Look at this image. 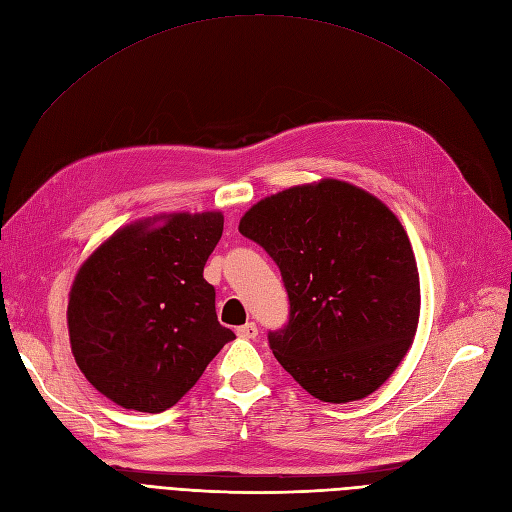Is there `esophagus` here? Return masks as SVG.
<instances>
[{"label": "esophagus", "mask_w": 512, "mask_h": 512, "mask_svg": "<svg viewBox=\"0 0 512 512\" xmlns=\"http://www.w3.org/2000/svg\"><path fill=\"white\" fill-rule=\"evenodd\" d=\"M237 335H239L241 339H256L258 327H256L254 322H247V324H243V327H237Z\"/></svg>", "instance_id": "1"}]
</instances>
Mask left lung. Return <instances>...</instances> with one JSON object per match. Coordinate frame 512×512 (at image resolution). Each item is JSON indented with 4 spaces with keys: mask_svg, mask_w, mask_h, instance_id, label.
<instances>
[{
    "mask_svg": "<svg viewBox=\"0 0 512 512\" xmlns=\"http://www.w3.org/2000/svg\"><path fill=\"white\" fill-rule=\"evenodd\" d=\"M239 232L282 273L288 322L275 359L320 401L374 393L408 352L421 286L404 226L378 198L327 179L260 200Z\"/></svg>",
    "mask_w": 512,
    "mask_h": 512,
    "instance_id": "1",
    "label": "left lung"
}]
</instances>
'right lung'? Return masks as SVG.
<instances>
[{
  "instance_id": "right-lung-1",
  "label": "right lung",
  "mask_w": 512,
  "mask_h": 512,
  "mask_svg": "<svg viewBox=\"0 0 512 512\" xmlns=\"http://www.w3.org/2000/svg\"><path fill=\"white\" fill-rule=\"evenodd\" d=\"M222 213H175L164 226L132 224L81 267L68 303L74 359L117 406L164 412L203 376L235 333L215 314L207 258Z\"/></svg>"
}]
</instances>
